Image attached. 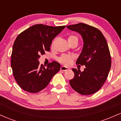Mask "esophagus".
Instances as JSON below:
<instances>
[{"label":"esophagus","mask_w":121,"mask_h":121,"mask_svg":"<svg viewBox=\"0 0 121 121\" xmlns=\"http://www.w3.org/2000/svg\"><path fill=\"white\" fill-rule=\"evenodd\" d=\"M61 70H62V71H66V70H68V68L66 67V66H62L61 67Z\"/></svg>","instance_id":"obj_1"}]
</instances>
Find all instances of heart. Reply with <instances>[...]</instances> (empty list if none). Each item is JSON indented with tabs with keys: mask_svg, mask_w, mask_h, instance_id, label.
Here are the masks:
<instances>
[{
	"mask_svg": "<svg viewBox=\"0 0 121 121\" xmlns=\"http://www.w3.org/2000/svg\"><path fill=\"white\" fill-rule=\"evenodd\" d=\"M68 41L69 43L72 42V41H77L78 42V37L74 35H70L68 37ZM53 43H52V47H53ZM73 59H74V57L72 55L63 54L58 59V61L60 63L65 65H69L71 64Z\"/></svg>",
	"mask_w": 121,
	"mask_h": 121,
	"instance_id": "obj_1",
	"label": "heart"
}]
</instances>
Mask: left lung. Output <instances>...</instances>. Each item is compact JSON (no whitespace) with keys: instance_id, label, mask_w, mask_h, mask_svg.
I'll return each mask as SVG.
<instances>
[{"instance_id":"1","label":"left lung","mask_w":121,"mask_h":121,"mask_svg":"<svg viewBox=\"0 0 121 121\" xmlns=\"http://www.w3.org/2000/svg\"><path fill=\"white\" fill-rule=\"evenodd\" d=\"M66 27L81 34L84 43L76 64L85 65V68L83 72L72 69L74 76L69 81L70 86L82 95L95 93L106 81L111 68L106 40L98 29L86 24L78 23Z\"/></svg>"}]
</instances>
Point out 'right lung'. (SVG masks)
<instances>
[{
  "label": "right lung",
  "mask_w": 121,
  "mask_h": 121,
  "mask_svg": "<svg viewBox=\"0 0 121 121\" xmlns=\"http://www.w3.org/2000/svg\"><path fill=\"white\" fill-rule=\"evenodd\" d=\"M65 27L36 24L16 37L12 47L11 65L15 80L24 91L32 93L39 92L60 70L59 62L53 61L45 68L40 65L38 59L40 55L50 51L52 40Z\"/></svg>",
  "instance_id": "1"
}]
</instances>
